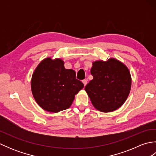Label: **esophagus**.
<instances>
[{
  "mask_svg": "<svg viewBox=\"0 0 156 156\" xmlns=\"http://www.w3.org/2000/svg\"><path fill=\"white\" fill-rule=\"evenodd\" d=\"M82 82H83L84 87L87 84V80H82Z\"/></svg>",
  "mask_w": 156,
  "mask_h": 156,
  "instance_id": "34e87169",
  "label": "esophagus"
}]
</instances>
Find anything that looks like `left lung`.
Segmentation results:
<instances>
[{
    "label": "left lung",
    "instance_id": "1",
    "mask_svg": "<svg viewBox=\"0 0 156 156\" xmlns=\"http://www.w3.org/2000/svg\"><path fill=\"white\" fill-rule=\"evenodd\" d=\"M90 73L93 79L84 89L94 107L103 112L120 108L131 90V76L127 66L115 58L95 61Z\"/></svg>",
    "mask_w": 156,
    "mask_h": 156
}]
</instances>
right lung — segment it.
I'll list each match as a JSON object with an SVG mask.
<instances>
[{
    "label": "right lung",
    "instance_id": "add662e5",
    "mask_svg": "<svg viewBox=\"0 0 156 156\" xmlns=\"http://www.w3.org/2000/svg\"><path fill=\"white\" fill-rule=\"evenodd\" d=\"M31 91L44 110L58 112L70 107L75 95L84 88L72 69H66L62 59L47 58L39 63L32 75Z\"/></svg>",
    "mask_w": 156,
    "mask_h": 156
}]
</instances>
